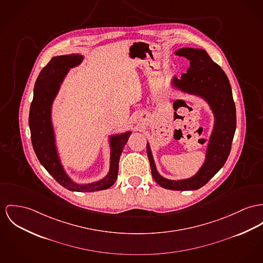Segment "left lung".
I'll return each instance as SVG.
<instances>
[{
    "instance_id": "obj_1",
    "label": "left lung",
    "mask_w": 263,
    "mask_h": 263,
    "mask_svg": "<svg viewBox=\"0 0 263 263\" xmlns=\"http://www.w3.org/2000/svg\"><path fill=\"white\" fill-rule=\"evenodd\" d=\"M190 62L185 74L173 76V90L198 97L206 102L213 114V127L205 150V159L198 171L184 179H168L158 172L150 144L147 155L154 180L170 190H196L204 186L221 168L228 158L236 129V110L229 80L222 69L203 49L180 48L174 52Z\"/></svg>"
}]
</instances>
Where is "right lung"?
<instances>
[{
  "mask_svg": "<svg viewBox=\"0 0 263 263\" xmlns=\"http://www.w3.org/2000/svg\"><path fill=\"white\" fill-rule=\"evenodd\" d=\"M83 60L84 56L81 54L56 56L42 69L35 83L34 97L30 107L29 126L34 151L43 167L54 179L71 191L93 192L108 189L117 180L119 159L132 131L128 130L108 136L110 147L109 170L101 179L90 183H77L67 173L57 146L52 111L54 101L70 69L81 65Z\"/></svg>",
  "mask_w": 263,
  "mask_h": 263,
  "instance_id": "1",
  "label": "right lung"
}]
</instances>
